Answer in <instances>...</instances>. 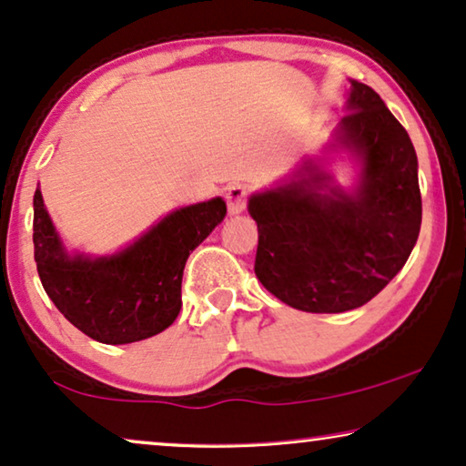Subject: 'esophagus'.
<instances>
[{"label":"esophagus","mask_w":466,"mask_h":466,"mask_svg":"<svg viewBox=\"0 0 466 466\" xmlns=\"http://www.w3.org/2000/svg\"><path fill=\"white\" fill-rule=\"evenodd\" d=\"M227 208L231 214H241L246 209V201H248V188L244 184H233V187H228L227 195Z\"/></svg>","instance_id":"1"}]
</instances>
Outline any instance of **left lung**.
Returning a JSON list of instances; mask_svg holds the SVG:
<instances>
[{
    "instance_id": "left-lung-1",
    "label": "left lung",
    "mask_w": 466,
    "mask_h": 466,
    "mask_svg": "<svg viewBox=\"0 0 466 466\" xmlns=\"http://www.w3.org/2000/svg\"><path fill=\"white\" fill-rule=\"evenodd\" d=\"M346 112L330 148L360 161L350 193L308 158L289 182L248 201L258 227V282L311 314H341L371 301L403 269L422 225L418 157L403 125L356 80Z\"/></svg>"
}]
</instances>
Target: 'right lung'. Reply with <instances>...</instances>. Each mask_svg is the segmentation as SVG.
<instances>
[{
	"label": "right lung",
	"mask_w": 466,
	"mask_h": 466,
	"mask_svg": "<svg viewBox=\"0 0 466 466\" xmlns=\"http://www.w3.org/2000/svg\"><path fill=\"white\" fill-rule=\"evenodd\" d=\"M227 203L216 199L180 208L110 257L69 254L34 195V254L42 286L56 309L99 343L148 339L174 324L182 308V273L188 254L220 225Z\"/></svg>",
	"instance_id": "right-lung-1"
}]
</instances>
